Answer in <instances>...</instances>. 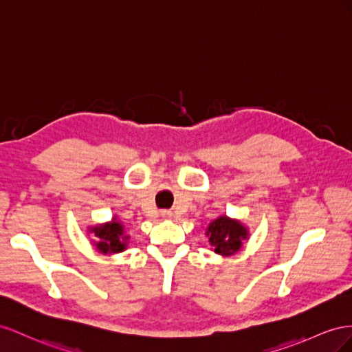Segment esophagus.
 Returning a JSON list of instances; mask_svg holds the SVG:
<instances>
[{"mask_svg": "<svg viewBox=\"0 0 352 352\" xmlns=\"http://www.w3.org/2000/svg\"><path fill=\"white\" fill-rule=\"evenodd\" d=\"M162 217L165 219H170V218H173V212H170V210H162Z\"/></svg>", "mask_w": 352, "mask_h": 352, "instance_id": "esophagus-1", "label": "esophagus"}]
</instances>
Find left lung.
Masks as SVG:
<instances>
[{
  "label": "left lung",
  "mask_w": 352,
  "mask_h": 352,
  "mask_svg": "<svg viewBox=\"0 0 352 352\" xmlns=\"http://www.w3.org/2000/svg\"><path fill=\"white\" fill-rule=\"evenodd\" d=\"M210 246L215 248L219 255H233L242 246V240L246 239V228L237 221L219 217L208 227Z\"/></svg>",
  "instance_id": "1"
}]
</instances>
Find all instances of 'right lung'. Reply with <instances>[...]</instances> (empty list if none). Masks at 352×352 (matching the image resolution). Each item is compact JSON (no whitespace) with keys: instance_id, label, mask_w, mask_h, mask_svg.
Returning a JSON list of instances; mask_svg holds the SVG:
<instances>
[{"instance_id":"obj_1","label":"right lung","mask_w":352,"mask_h":352,"mask_svg":"<svg viewBox=\"0 0 352 352\" xmlns=\"http://www.w3.org/2000/svg\"><path fill=\"white\" fill-rule=\"evenodd\" d=\"M93 232L97 237V249L103 254H116L122 252L126 248V236H124V227L119 221H113V223L106 226L94 227Z\"/></svg>"}]
</instances>
